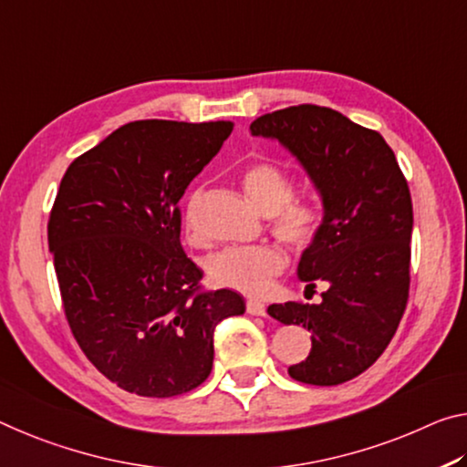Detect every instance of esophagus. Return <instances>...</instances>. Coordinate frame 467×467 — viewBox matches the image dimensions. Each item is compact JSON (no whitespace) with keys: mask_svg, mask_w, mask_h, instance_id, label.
I'll return each mask as SVG.
<instances>
[{"mask_svg":"<svg viewBox=\"0 0 467 467\" xmlns=\"http://www.w3.org/2000/svg\"><path fill=\"white\" fill-rule=\"evenodd\" d=\"M246 312L252 317H266V306L261 300H248Z\"/></svg>","mask_w":467,"mask_h":467,"instance_id":"34e87169","label":"esophagus"}]
</instances>
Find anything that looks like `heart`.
<instances>
[{
    "mask_svg": "<svg viewBox=\"0 0 467 467\" xmlns=\"http://www.w3.org/2000/svg\"><path fill=\"white\" fill-rule=\"evenodd\" d=\"M240 183L248 201L269 217L271 234L289 250L304 252L318 240L325 227V204L318 198H296L294 178L273 161L250 163L240 173ZM201 192L190 196L186 206L188 232H196V209ZM287 258L284 250L271 244L229 246L206 261L213 284L242 294H263L273 279L284 273Z\"/></svg>",
    "mask_w": 467,
    "mask_h": 467,
    "instance_id": "b5f03b06",
    "label": "heart"
}]
</instances>
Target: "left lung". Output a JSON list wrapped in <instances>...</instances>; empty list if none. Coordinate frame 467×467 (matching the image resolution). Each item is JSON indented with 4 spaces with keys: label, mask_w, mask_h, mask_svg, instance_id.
<instances>
[{
    "label": "left lung",
    "mask_w": 467,
    "mask_h": 467,
    "mask_svg": "<svg viewBox=\"0 0 467 467\" xmlns=\"http://www.w3.org/2000/svg\"><path fill=\"white\" fill-rule=\"evenodd\" d=\"M250 132L292 152L327 213L318 240L297 265L306 289L327 285L323 302L266 310L312 335L308 358L287 372L306 385L346 383L379 360L406 310L414 227L408 182L383 136L328 107L266 113Z\"/></svg>",
    "instance_id": "left-lung-1"
}]
</instances>
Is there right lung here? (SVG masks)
<instances>
[{"instance_id": "add662e5", "label": "right lung", "mask_w": 467, "mask_h": 467, "mask_svg": "<svg viewBox=\"0 0 467 467\" xmlns=\"http://www.w3.org/2000/svg\"><path fill=\"white\" fill-rule=\"evenodd\" d=\"M232 130L130 121L61 178L47 240L67 325L128 393L173 397L202 385L215 327L246 310L232 289L201 292L202 271L180 244V198Z\"/></svg>"}]
</instances>
